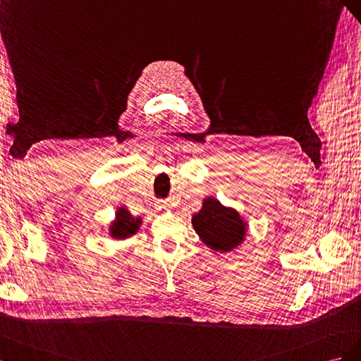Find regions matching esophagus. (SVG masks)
Segmentation results:
<instances>
[{"instance_id": "obj_1", "label": "esophagus", "mask_w": 361, "mask_h": 361, "mask_svg": "<svg viewBox=\"0 0 361 361\" xmlns=\"http://www.w3.org/2000/svg\"><path fill=\"white\" fill-rule=\"evenodd\" d=\"M157 210H160V212H169L171 210V205L168 202H164V201H159Z\"/></svg>"}]
</instances>
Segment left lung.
<instances>
[{"label": "left lung", "mask_w": 361, "mask_h": 361, "mask_svg": "<svg viewBox=\"0 0 361 361\" xmlns=\"http://www.w3.org/2000/svg\"><path fill=\"white\" fill-rule=\"evenodd\" d=\"M192 225L210 250L222 254L238 248L248 230L239 212L225 207L216 198L202 201L201 210L192 216Z\"/></svg>", "instance_id": "obj_1"}]
</instances>
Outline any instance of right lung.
<instances>
[{"label": "right lung", "mask_w": 361, "mask_h": 361, "mask_svg": "<svg viewBox=\"0 0 361 361\" xmlns=\"http://www.w3.org/2000/svg\"><path fill=\"white\" fill-rule=\"evenodd\" d=\"M142 224V218H135L126 207H119L116 218L110 225V235L113 239H127L136 234Z\"/></svg>", "instance_id": "1"}]
</instances>
